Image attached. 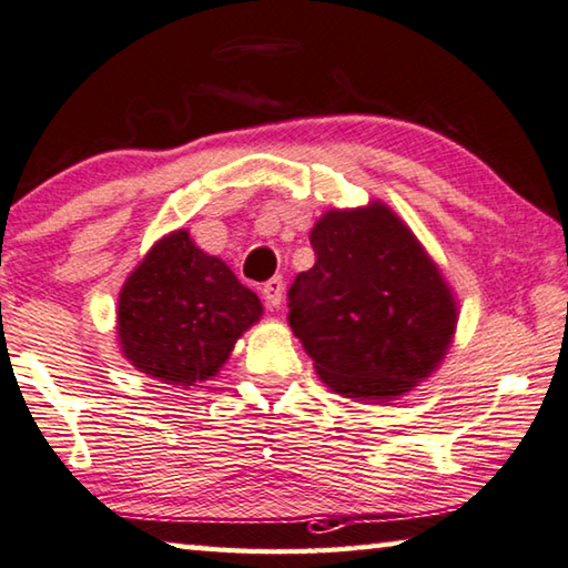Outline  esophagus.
<instances>
[{
    "label": "esophagus",
    "instance_id": "34e87169",
    "mask_svg": "<svg viewBox=\"0 0 568 568\" xmlns=\"http://www.w3.org/2000/svg\"><path fill=\"white\" fill-rule=\"evenodd\" d=\"M283 295H285L283 277H270V281L263 285V298L267 308H281Z\"/></svg>",
    "mask_w": 568,
    "mask_h": 568
}]
</instances>
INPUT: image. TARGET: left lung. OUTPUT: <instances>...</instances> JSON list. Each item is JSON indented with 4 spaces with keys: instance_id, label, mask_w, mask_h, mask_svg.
<instances>
[{
    "instance_id": "left-lung-1",
    "label": "left lung",
    "mask_w": 568,
    "mask_h": 568,
    "mask_svg": "<svg viewBox=\"0 0 568 568\" xmlns=\"http://www.w3.org/2000/svg\"><path fill=\"white\" fill-rule=\"evenodd\" d=\"M316 265L287 291V321L333 392L397 399L443 362L457 303L389 206L331 210L311 232Z\"/></svg>"
}]
</instances>
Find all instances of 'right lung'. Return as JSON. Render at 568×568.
Here are the masks:
<instances>
[{"label":"right lung","instance_id":"right-lung-1","mask_svg":"<svg viewBox=\"0 0 568 568\" xmlns=\"http://www.w3.org/2000/svg\"><path fill=\"white\" fill-rule=\"evenodd\" d=\"M263 316V303L220 257L186 230L161 237L119 295L121 351L151 379L179 386L206 382L235 341Z\"/></svg>","mask_w":568,"mask_h":568}]
</instances>
